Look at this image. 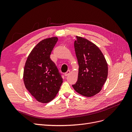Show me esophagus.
<instances>
[{"label": "esophagus", "instance_id": "34e87169", "mask_svg": "<svg viewBox=\"0 0 132 132\" xmlns=\"http://www.w3.org/2000/svg\"><path fill=\"white\" fill-rule=\"evenodd\" d=\"M70 74V70H68V71H67V72L65 73V76H68V75H69Z\"/></svg>", "mask_w": 132, "mask_h": 132}]
</instances>
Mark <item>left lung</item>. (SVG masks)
<instances>
[{"label": "left lung", "mask_w": 132, "mask_h": 132, "mask_svg": "<svg viewBox=\"0 0 132 132\" xmlns=\"http://www.w3.org/2000/svg\"><path fill=\"white\" fill-rule=\"evenodd\" d=\"M74 42L79 64L78 81L72 85L78 93L91 97L98 93L106 82L108 66L104 55L97 46L87 39L77 36Z\"/></svg>", "instance_id": "1"}]
</instances>
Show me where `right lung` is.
I'll list each match as a JSON object with an SVG mask.
<instances>
[{
  "mask_svg": "<svg viewBox=\"0 0 132 132\" xmlns=\"http://www.w3.org/2000/svg\"><path fill=\"white\" fill-rule=\"evenodd\" d=\"M56 37L43 39L32 50L23 70L27 90L38 102L47 103L55 97L63 82L62 74L50 58Z\"/></svg>",
  "mask_w": 132,
  "mask_h": 132,
  "instance_id": "obj_1",
  "label": "right lung"
}]
</instances>
